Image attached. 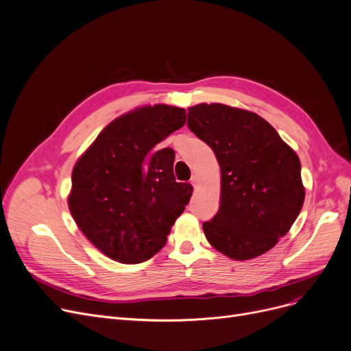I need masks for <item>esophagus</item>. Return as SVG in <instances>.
Wrapping results in <instances>:
<instances>
[{"mask_svg":"<svg viewBox=\"0 0 351 351\" xmlns=\"http://www.w3.org/2000/svg\"><path fill=\"white\" fill-rule=\"evenodd\" d=\"M190 182L193 184V187L195 189V187H197V184H198V178H197V176H193V177H191V180H190Z\"/></svg>","mask_w":351,"mask_h":351,"instance_id":"obj_1","label":"esophagus"}]
</instances>
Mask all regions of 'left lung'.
I'll use <instances>...</instances> for the list:
<instances>
[{"label":"left lung","mask_w":351,"mask_h":351,"mask_svg":"<svg viewBox=\"0 0 351 351\" xmlns=\"http://www.w3.org/2000/svg\"><path fill=\"white\" fill-rule=\"evenodd\" d=\"M187 125L211 147L221 170L219 211L203 224L224 256L248 260L273 248L302 211V164L260 115L224 104L189 108Z\"/></svg>","instance_id":"8db88e82"}]
</instances>
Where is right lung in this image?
<instances>
[{
	"label": "right lung",
	"instance_id": "1",
	"mask_svg": "<svg viewBox=\"0 0 351 351\" xmlns=\"http://www.w3.org/2000/svg\"><path fill=\"white\" fill-rule=\"evenodd\" d=\"M184 123V108L134 110L110 123L77 161L69 207L107 257L124 264L152 258L189 204L193 187L176 181L174 149L157 147Z\"/></svg>",
	"mask_w": 351,
	"mask_h": 351
}]
</instances>
